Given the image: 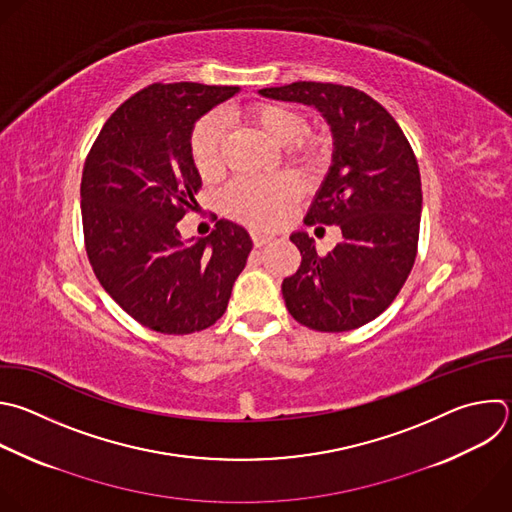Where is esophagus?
<instances>
[{
  "label": "esophagus",
  "mask_w": 512,
  "mask_h": 512,
  "mask_svg": "<svg viewBox=\"0 0 512 512\" xmlns=\"http://www.w3.org/2000/svg\"><path fill=\"white\" fill-rule=\"evenodd\" d=\"M251 239H253V245H255V247H263V245H267L273 237L263 235V233H251Z\"/></svg>",
  "instance_id": "1"
}]
</instances>
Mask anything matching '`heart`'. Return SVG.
Masks as SVG:
<instances>
[{"label": "heart", "mask_w": 512, "mask_h": 512, "mask_svg": "<svg viewBox=\"0 0 512 512\" xmlns=\"http://www.w3.org/2000/svg\"><path fill=\"white\" fill-rule=\"evenodd\" d=\"M243 118L281 146L283 158L305 173L319 170L329 154V134L307 130L305 116L297 108L277 102H255L243 110ZM225 128L219 116H203L189 138L191 160L203 179H215L223 170ZM297 185L285 175L237 179L223 193L225 213L255 229L281 225L297 201Z\"/></svg>", "instance_id": "obj_1"}]
</instances>
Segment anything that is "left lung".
<instances>
[{
    "mask_svg": "<svg viewBox=\"0 0 512 512\" xmlns=\"http://www.w3.org/2000/svg\"><path fill=\"white\" fill-rule=\"evenodd\" d=\"M259 94L313 106L333 136L329 173L305 225H337L344 241L317 255L307 233L289 237L301 265L283 279L285 305L315 331L362 327L390 307L414 267L422 213L414 150L392 114L352 86L293 82Z\"/></svg>",
    "mask_w": 512,
    "mask_h": 512,
    "instance_id": "8db88e82",
    "label": "left lung"
}]
</instances>
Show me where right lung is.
Masks as SVG:
<instances>
[{"mask_svg": "<svg viewBox=\"0 0 512 512\" xmlns=\"http://www.w3.org/2000/svg\"><path fill=\"white\" fill-rule=\"evenodd\" d=\"M239 86L150 84L122 102L94 140L82 173L90 265L106 293L148 329L185 335L211 327L253 249L249 233L219 219L195 243L177 223L197 205L195 122Z\"/></svg>", "mask_w": 512, "mask_h": 512, "instance_id": "obj_1", "label": "right lung"}]
</instances>
